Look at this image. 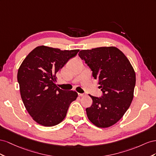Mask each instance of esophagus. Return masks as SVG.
<instances>
[{"instance_id":"1","label":"esophagus","mask_w":156,"mask_h":156,"mask_svg":"<svg viewBox=\"0 0 156 156\" xmlns=\"http://www.w3.org/2000/svg\"><path fill=\"white\" fill-rule=\"evenodd\" d=\"M78 95L80 96V97H83V96H85L86 94H85V93H78Z\"/></svg>"}]
</instances>
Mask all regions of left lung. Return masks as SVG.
I'll return each instance as SVG.
<instances>
[{
    "instance_id": "left-lung-1",
    "label": "left lung",
    "mask_w": 156,
    "mask_h": 156,
    "mask_svg": "<svg viewBox=\"0 0 156 156\" xmlns=\"http://www.w3.org/2000/svg\"><path fill=\"white\" fill-rule=\"evenodd\" d=\"M99 80V88L103 95L93 100L86 109L90 121L98 127L106 128L114 125L129 107L133 99L136 82L135 72L124 53L114 46L99 47L79 52Z\"/></svg>"
}]
</instances>
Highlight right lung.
<instances>
[{"label": "right lung", "instance_id": "1", "mask_svg": "<svg viewBox=\"0 0 156 156\" xmlns=\"http://www.w3.org/2000/svg\"><path fill=\"white\" fill-rule=\"evenodd\" d=\"M79 50H61L40 46L31 51L17 72V81L25 107L35 122L54 126L65 119L78 93L57 87L56 74Z\"/></svg>", "mask_w": 156, "mask_h": 156}]
</instances>
